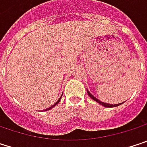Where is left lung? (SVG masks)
I'll return each mask as SVG.
<instances>
[{"label": "left lung", "mask_w": 147, "mask_h": 147, "mask_svg": "<svg viewBox=\"0 0 147 147\" xmlns=\"http://www.w3.org/2000/svg\"><path fill=\"white\" fill-rule=\"evenodd\" d=\"M87 92H88V94L89 95V97L90 98H92L93 100H94L96 102H98L99 104H100V105H102L103 106H105V107H115V106H117V105H120L122 103H120V104H117V105H110V104H106V103H104L102 101H100V100H99L98 99H96L94 95H92L91 94H90V92L87 89Z\"/></svg>", "instance_id": "8db88e82"}]
</instances>
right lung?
Returning a JSON list of instances; mask_svg holds the SVG:
<instances>
[{"label": "right lung", "mask_w": 147, "mask_h": 147, "mask_svg": "<svg viewBox=\"0 0 147 147\" xmlns=\"http://www.w3.org/2000/svg\"><path fill=\"white\" fill-rule=\"evenodd\" d=\"M60 99H61V97H60V98H59V100H58V101H57V102L55 103V104H54V105H52V106H50V107H48V108H47V109H46V110H45V111H47V110H50V109H51V108H53V106H54V105H57V104H58V103L59 102V101H60Z\"/></svg>", "instance_id": "add662e5"}]
</instances>
